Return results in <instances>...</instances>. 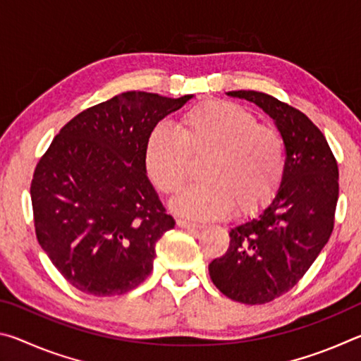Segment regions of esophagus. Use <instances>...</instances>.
Segmentation results:
<instances>
[{"label": "esophagus", "instance_id": "esophagus-1", "mask_svg": "<svg viewBox=\"0 0 361 361\" xmlns=\"http://www.w3.org/2000/svg\"><path fill=\"white\" fill-rule=\"evenodd\" d=\"M176 224H178L180 228H183V229H202L204 228L202 224L188 221V219H178V221H176Z\"/></svg>", "mask_w": 361, "mask_h": 361}]
</instances>
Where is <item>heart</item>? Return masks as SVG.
Here are the masks:
<instances>
[{"label": "heart", "mask_w": 361, "mask_h": 361, "mask_svg": "<svg viewBox=\"0 0 361 361\" xmlns=\"http://www.w3.org/2000/svg\"><path fill=\"white\" fill-rule=\"evenodd\" d=\"M199 185L172 200V209L194 219L248 215L264 205L280 186L286 169L280 132L261 126L237 103L212 100L181 116L178 132L167 126L151 130L145 169L159 192L173 194L185 185L189 157L205 156Z\"/></svg>", "instance_id": "heart-1"}]
</instances>
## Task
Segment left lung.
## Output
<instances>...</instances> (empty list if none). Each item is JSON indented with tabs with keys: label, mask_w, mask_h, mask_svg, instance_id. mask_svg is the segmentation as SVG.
<instances>
[{
	"label": "left lung",
	"mask_w": 361,
	"mask_h": 361,
	"mask_svg": "<svg viewBox=\"0 0 361 361\" xmlns=\"http://www.w3.org/2000/svg\"><path fill=\"white\" fill-rule=\"evenodd\" d=\"M271 116L285 142L286 169L258 216L229 231L226 253L209 264L212 282L243 304H266L290 291L326 245L339 197L338 162L307 116L256 90H232Z\"/></svg>",
	"instance_id": "8db88e82"
}]
</instances>
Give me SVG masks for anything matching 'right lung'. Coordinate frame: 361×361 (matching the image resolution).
<instances>
[{"label":"right lung","mask_w":361,"mask_h":361,"mask_svg":"<svg viewBox=\"0 0 361 361\" xmlns=\"http://www.w3.org/2000/svg\"><path fill=\"white\" fill-rule=\"evenodd\" d=\"M191 99L119 94L75 116L39 159L30 188L36 237L79 291L124 295L151 274L175 219L146 176V140Z\"/></svg>","instance_id":"obj_1"}]
</instances>
